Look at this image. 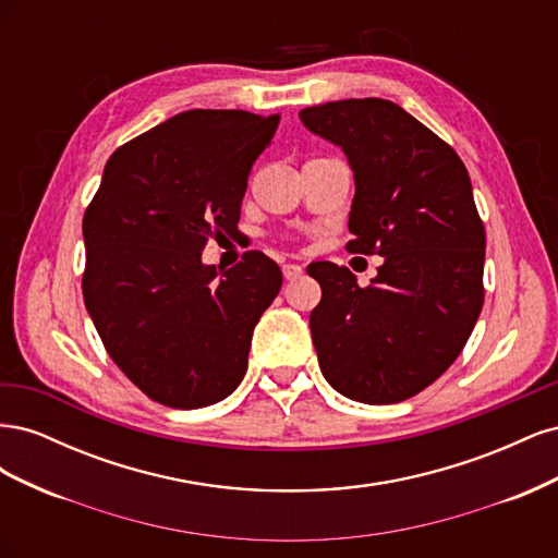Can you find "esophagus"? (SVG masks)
I'll list each match as a JSON object with an SVG mask.
<instances>
[{
    "label": "esophagus",
    "instance_id": "esophagus-1",
    "mask_svg": "<svg viewBox=\"0 0 558 558\" xmlns=\"http://www.w3.org/2000/svg\"><path fill=\"white\" fill-rule=\"evenodd\" d=\"M281 272H283V279H286V281H293V279H300V277H302V267L295 265V263H286V265L281 267Z\"/></svg>",
    "mask_w": 558,
    "mask_h": 558
}]
</instances>
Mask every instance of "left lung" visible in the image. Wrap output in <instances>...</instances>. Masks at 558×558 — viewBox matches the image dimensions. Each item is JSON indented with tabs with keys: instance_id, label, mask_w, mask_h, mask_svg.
<instances>
[{
	"instance_id": "left-lung-1",
	"label": "left lung",
	"mask_w": 558,
	"mask_h": 558,
	"mask_svg": "<svg viewBox=\"0 0 558 558\" xmlns=\"http://www.w3.org/2000/svg\"><path fill=\"white\" fill-rule=\"evenodd\" d=\"M300 121L351 165L347 248L384 258L365 289L347 267H307L320 283L310 316L320 373L351 400H408L456 361L484 305L486 234L468 170L388 99L326 102L302 109Z\"/></svg>"
}]
</instances>
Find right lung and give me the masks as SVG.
Returning <instances> with one entry per match:
<instances>
[{"label":"right lung","mask_w":558,"mask_h":558,"mask_svg":"<svg viewBox=\"0 0 558 558\" xmlns=\"http://www.w3.org/2000/svg\"><path fill=\"white\" fill-rule=\"evenodd\" d=\"M279 116L191 109L113 150L83 216V300L113 363L160 404L207 408L246 375L253 328L281 289L260 251L218 272L209 238L238 230Z\"/></svg>","instance_id":"add662e5"}]
</instances>
